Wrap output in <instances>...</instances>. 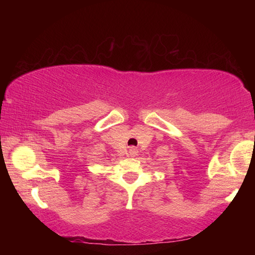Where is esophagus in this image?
Wrapping results in <instances>:
<instances>
[{"instance_id":"1","label":"esophagus","mask_w":255,"mask_h":255,"mask_svg":"<svg viewBox=\"0 0 255 255\" xmlns=\"http://www.w3.org/2000/svg\"><path fill=\"white\" fill-rule=\"evenodd\" d=\"M129 153H130V155H132V156H135V155L137 154L135 148H130V152H129Z\"/></svg>"}]
</instances>
